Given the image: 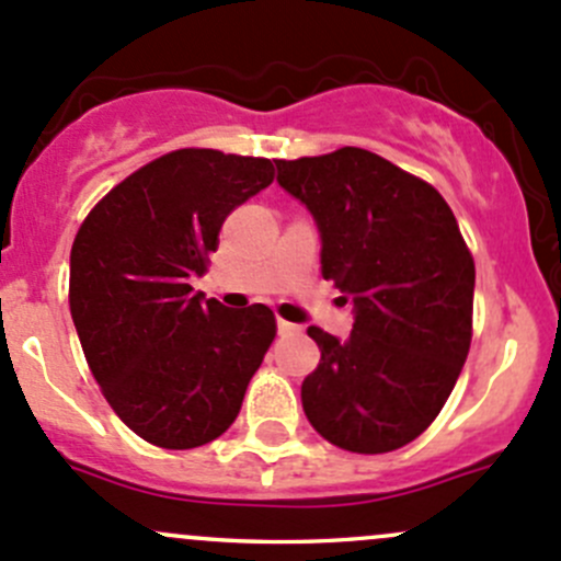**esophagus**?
Returning <instances> with one entry per match:
<instances>
[{
	"mask_svg": "<svg viewBox=\"0 0 561 561\" xmlns=\"http://www.w3.org/2000/svg\"><path fill=\"white\" fill-rule=\"evenodd\" d=\"M276 331H279V336H298V333H301V325L287 320H276Z\"/></svg>",
	"mask_w": 561,
	"mask_h": 561,
	"instance_id": "obj_1",
	"label": "esophagus"
}]
</instances>
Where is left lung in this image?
I'll return each mask as SVG.
<instances>
[{
	"label": "left lung",
	"mask_w": 561,
	"mask_h": 561,
	"mask_svg": "<svg viewBox=\"0 0 561 561\" xmlns=\"http://www.w3.org/2000/svg\"><path fill=\"white\" fill-rule=\"evenodd\" d=\"M312 214L320 271L353 304V331L309 336L320 364L301 386L317 434L388 454L439 415L472 342L474 263L445 197L366 149L276 162Z\"/></svg>",
	"instance_id": "8db88e82"
}]
</instances>
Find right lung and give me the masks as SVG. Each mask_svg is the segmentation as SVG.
Returning a JSON list of instances; mask_svg holds the SVG:
<instances>
[{
	"instance_id": "right-lung-1",
	"label": "right lung",
	"mask_w": 561,
	"mask_h": 561,
	"mask_svg": "<svg viewBox=\"0 0 561 561\" xmlns=\"http://www.w3.org/2000/svg\"><path fill=\"white\" fill-rule=\"evenodd\" d=\"M274 181L260 157L179 149L113 186L70 252V312L107 404L157 448L230 428L276 333L263 304L195 293L236 206Z\"/></svg>"
}]
</instances>
